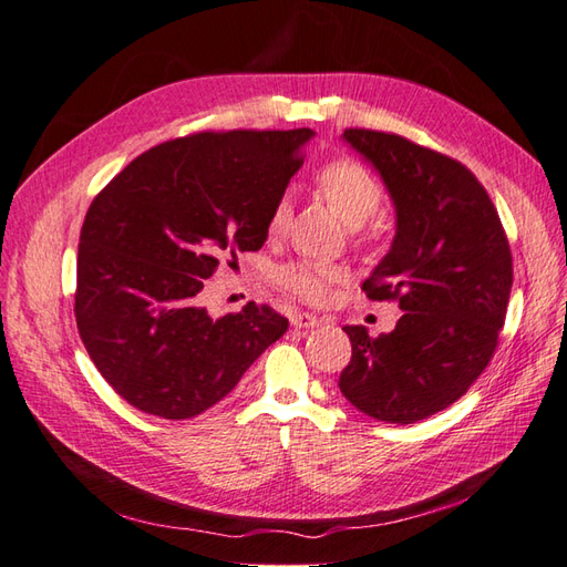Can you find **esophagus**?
<instances>
[{
  "label": "esophagus",
  "instance_id": "obj_1",
  "mask_svg": "<svg viewBox=\"0 0 567 567\" xmlns=\"http://www.w3.org/2000/svg\"><path fill=\"white\" fill-rule=\"evenodd\" d=\"M323 319H319V316L316 313H309V311H295L292 313V326H297V328H313V326H319Z\"/></svg>",
  "mask_w": 567,
  "mask_h": 567
}]
</instances>
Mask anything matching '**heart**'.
<instances>
[{"label":"heart","instance_id":"obj_1","mask_svg":"<svg viewBox=\"0 0 567 567\" xmlns=\"http://www.w3.org/2000/svg\"><path fill=\"white\" fill-rule=\"evenodd\" d=\"M313 181L316 188L323 193L326 200L336 207V213L350 227H362L367 219H372L379 213L381 200H384L381 181L364 164L358 159H348V156L323 164L316 171ZM289 217H292V200H289V193H280L270 207L268 231L280 234L287 227ZM343 278V268L336 266V262L316 258H299L275 270V282L295 297L311 301V305L323 301L331 285Z\"/></svg>","mask_w":567,"mask_h":567}]
</instances>
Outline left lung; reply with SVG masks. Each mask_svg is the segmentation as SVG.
<instances>
[{"label": "left lung", "instance_id": "1", "mask_svg": "<svg viewBox=\"0 0 567 567\" xmlns=\"http://www.w3.org/2000/svg\"><path fill=\"white\" fill-rule=\"evenodd\" d=\"M343 137L396 203L393 246L362 289L399 301L403 316L377 338L343 328L352 358L338 386L364 415L411 425L462 399L488 367L512 289L509 241L462 162L381 130L348 127Z\"/></svg>", "mask_w": 567, "mask_h": 567}]
</instances>
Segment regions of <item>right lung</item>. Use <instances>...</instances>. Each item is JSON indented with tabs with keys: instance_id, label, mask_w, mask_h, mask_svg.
I'll return each instance as SVG.
<instances>
[{
	"instance_id": "obj_1",
	"label": "right lung",
	"mask_w": 567,
	"mask_h": 567,
	"mask_svg": "<svg viewBox=\"0 0 567 567\" xmlns=\"http://www.w3.org/2000/svg\"><path fill=\"white\" fill-rule=\"evenodd\" d=\"M299 130H203L156 144L105 186L79 234V338L117 396L186 420L239 384L289 321L268 305L213 319L200 289L258 251L275 197L305 164Z\"/></svg>"
}]
</instances>
